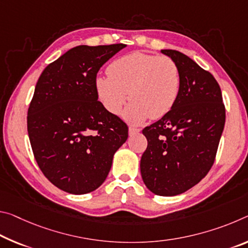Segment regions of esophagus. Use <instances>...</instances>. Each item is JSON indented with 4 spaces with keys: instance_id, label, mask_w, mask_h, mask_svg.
<instances>
[{
    "instance_id": "34e87169",
    "label": "esophagus",
    "mask_w": 248,
    "mask_h": 248,
    "mask_svg": "<svg viewBox=\"0 0 248 248\" xmlns=\"http://www.w3.org/2000/svg\"><path fill=\"white\" fill-rule=\"evenodd\" d=\"M140 132V129L138 128H135V127H129V135L133 136V135H137V133Z\"/></svg>"
}]
</instances>
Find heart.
Listing matches in <instances>:
<instances>
[{
	"mask_svg": "<svg viewBox=\"0 0 248 248\" xmlns=\"http://www.w3.org/2000/svg\"><path fill=\"white\" fill-rule=\"evenodd\" d=\"M108 76L96 79L97 95L105 108L113 115L121 111L131 124L147 118L160 119L171 111L178 100L181 75L176 62L168 56L131 53L117 58L107 68Z\"/></svg>",
	"mask_w": 248,
	"mask_h": 248,
	"instance_id": "heart-1",
	"label": "heart"
}]
</instances>
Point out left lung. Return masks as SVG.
Segmentation results:
<instances>
[{
  "label": "left lung",
  "mask_w": 248,
  "mask_h": 248,
  "mask_svg": "<svg viewBox=\"0 0 248 248\" xmlns=\"http://www.w3.org/2000/svg\"><path fill=\"white\" fill-rule=\"evenodd\" d=\"M161 53L178 64L181 88L171 111L142 130L148 147L140 171L152 193L174 196L211 170L225 124V106L213 75L178 50Z\"/></svg>",
  "instance_id": "8db88e82"
}]
</instances>
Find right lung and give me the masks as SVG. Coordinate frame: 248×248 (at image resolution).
Masks as SVG:
<instances>
[{
  "label": "right lung",
  "instance_id": "add662e5",
  "mask_svg": "<svg viewBox=\"0 0 248 248\" xmlns=\"http://www.w3.org/2000/svg\"><path fill=\"white\" fill-rule=\"evenodd\" d=\"M124 44L69 49L39 76L27 111V131L39 169L72 194L95 191L107 178L128 125L98 101V70Z\"/></svg>",
  "mask_w": 248,
  "mask_h": 248
}]
</instances>
